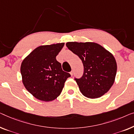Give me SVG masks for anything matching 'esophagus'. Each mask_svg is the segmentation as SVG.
Masks as SVG:
<instances>
[{"label": "esophagus", "mask_w": 134, "mask_h": 134, "mask_svg": "<svg viewBox=\"0 0 134 134\" xmlns=\"http://www.w3.org/2000/svg\"><path fill=\"white\" fill-rule=\"evenodd\" d=\"M70 74H71V76H72V75H73V71H72L71 72H70Z\"/></svg>", "instance_id": "esophagus-1"}]
</instances>
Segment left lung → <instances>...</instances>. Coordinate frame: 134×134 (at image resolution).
Masks as SVG:
<instances>
[{
  "mask_svg": "<svg viewBox=\"0 0 134 134\" xmlns=\"http://www.w3.org/2000/svg\"><path fill=\"white\" fill-rule=\"evenodd\" d=\"M66 45L82 61L83 76L75 79L80 92L90 98L103 96L115 81L117 66L114 55L94 42H72Z\"/></svg>",
  "mask_w": 134,
  "mask_h": 134,
  "instance_id": "8db88e82",
  "label": "left lung"
}]
</instances>
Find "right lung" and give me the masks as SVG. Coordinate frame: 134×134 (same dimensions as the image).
Listing matches in <instances>:
<instances>
[{
  "instance_id": "obj_1",
  "label": "right lung",
  "mask_w": 134,
  "mask_h": 134,
  "mask_svg": "<svg viewBox=\"0 0 134 134\" xmlns=\"http://www.w3.org/2000/svg\"><path fill=\"white\" fill-rule=\"evenodd\" d=\"M64 43L42 45L25 58L20 66L25 88L37 99L44 102L55 100L60 96L70 74L62 69L56 56Z\"/></svg>"
}]
</instances>
